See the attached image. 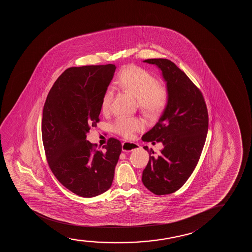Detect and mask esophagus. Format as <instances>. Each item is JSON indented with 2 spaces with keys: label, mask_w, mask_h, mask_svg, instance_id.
<instances>
[{
  "label": "esophagus",
  "mask_w": 252,
  "mask_h": 252,
  "mask_svg": "<svg viewBox=\"0 0 252 252\" xmlns=\"http://www.w3.org/2000/svg\"><path fill=\"white\" fill-rule=\"evenodd\" d=\"M139 148H140V146L133 142L126 141L122 143V151L125 152H132V151L138 150Z\"/></svg>",
  "instance_id": "esophagus-1"
}]
</instances>
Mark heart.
Instances as JSON below:
<instances>
[{"label": "heart", "mask_w": 252, "mask_h": 252, "mask_svg": "<svg viewBox=\"0 0 252 252\" xmlns=\"http://www.w3.org/2000/svg\"><path fill=\"white\" fill-rule=\"evenodd\" d=\"M115 85L136 97L140 110L147 116H155L165 107L169 92L163 84L146 69L137 65H127L122 68L115 80ZM113 92L106 90L100 104V109L107 114L110 108ZM144 124L135 117L118 118L114 123V131L129 138L135 131H140Z\"/></svg>", "instance_id": "1"}]
</instances>
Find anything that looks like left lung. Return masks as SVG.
Listing matches in <instances>:
<instances>
[{"label":"left lung","instance_id":"1","mask_svg":"<svg viewBox=\"0 0 252 252\" xmlns=\"http://www.w3.org/2000/svg\"><path fill=\"white\" fill-rule=\"evenodd\" d=\"M144 62L161 69L169 97L157 124L142 137L143 141L163 145L160 155L150 156L142 182L157 195L169 194L183 186L200 159L208 129L207 105L200 90L170 60ZM144 149L154 154L147 146Z\"/></svg>","mask_w":252,"mask_h":252}]
</instances>
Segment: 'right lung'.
<instances>
[{
  "label": "right lung",
  "instance_id": "add662e5",
  "mask_svg": "<svg viewBox=\"0 0 252 252\" xmlns=\"http://www.w3.org/2000/svg\"><path fill=\"white\" fill-rule=\"evenodd\" d=\"M115 69L112 63L69 68L53 84L44 105L42 140L49 167L59 183L79 196H97L114 180L121 141L110 138L101 151L86 138L100 121L102 96Z\"/></svg>",
  "mask_w": 252,
  "mask_h": 252
}]
</instances>
